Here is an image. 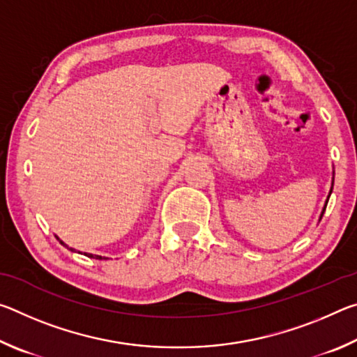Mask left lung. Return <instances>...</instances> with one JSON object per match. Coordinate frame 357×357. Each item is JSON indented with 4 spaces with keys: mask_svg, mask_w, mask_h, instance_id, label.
<instances>
[{
    "mask_svg": "<svg viewBox=\"0 0 357 357\" xmlns=\"http://www.w3.org/2000/svg\"><path fill=\"white\" fill-rule=\"evenodd\" d=\"M332 187H334V178H332ZM332 187H331V190H329V195H328V198H326V203H324V208H323V211H321V214H319V220H321V217H323V214H324V209H326V206H328L329 197H331V193H332Z\"/></svg>",
    "mask_w": 357,
    "mask_h": 357,
    "instance_id": "1",
    "label": "left lung"
}]
</instances>
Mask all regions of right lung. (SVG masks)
Listing matches in <instances>:
<instances>
[{
    "label": "right lung",
    "mask_w": 357,
    "mask_h": 357,
    "mask_svg": "<svg viewBox=\"0 0 357 357\" xmlns=\"http://www.w3.org/2000/svg\"><path fill=\"white\" fill-rule=\"evenodd\" d=\"M55 238H56V239L59 241V244H63L64 247H68V249H69L70 252H75V249H72V247H69L68 244H64V243H63V241H61V239H59L58 236H55ZM84 255H86L88 258H96V259H107L105 257H100V255H93V253H84Z\"/></svg>",
    "instance_id": "right-lung-1"
}]
</instances>
